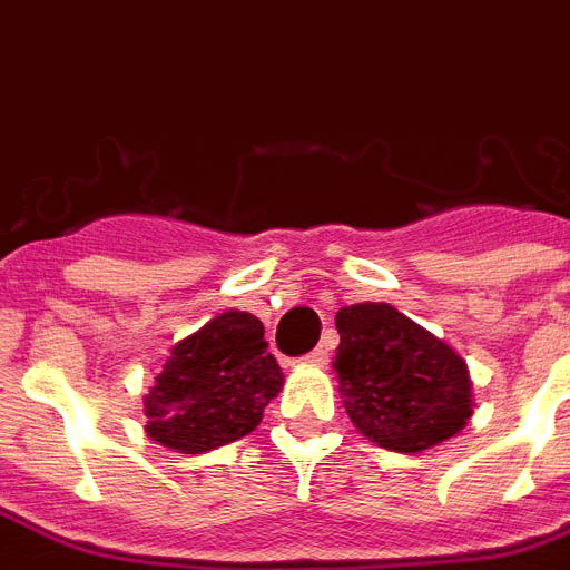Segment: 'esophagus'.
<instances>
[{
  "label": "esophagus",
  "instance_id": "obj_1",
  "mask_svg": "<svg viewBox=\"0 0 570 570\" xmlns=\"http://www.w3.org/2000/svg\"><path fill=\"white\" fill-rule=\"evenodd\" d=\"M328 357H331V352H328V343H325V346L313 348L311 355L304 357V361H307V364H313V366H320V364H328Z\"/></svg>",
  "mask_w": 570,
  "mask_h": 570
}]
</instances>
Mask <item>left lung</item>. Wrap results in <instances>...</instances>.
I'll use <instances>...</instances> for the list:
<instances>
[{
  "label": "left lung",
  "instance_id": "1",
  "mask_svg": "<svg viewBox=\"0 0 570 570\" xmlns=\"http://www.w3.org/2000/svg\"><path fill=\"white\" fill-rule=\"evenodd\" d=\"M340 396L357 432L393 452L459 434L473 414L468 364L390 304L337 313Z\"/></svg>",
  "mask_w": 570,
  "mask_h": 570
}]
</instances>
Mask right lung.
Returning a JSON list of instances; mask_svg holds the SVG:
<instances>
[{"label":"right lung","mask_w":570,"mask_h":570,"mask_svg":"<svg viewBox=\"0 0 570 570\" xmlns=\"http://www.w3.org/2000/svg\"><path fill=\"white\" fill-rule=\"evenodd\" d=\"M281 387L263 322L227 311L171 348L145 396L147 434L186 455L218 450L254 432Z\"/></svg>","instance_id":"add662e5"}]
</instances>
